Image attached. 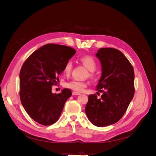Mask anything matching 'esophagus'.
I'll use <instances>...</instances> for the list:
<instances>
[{
	"instance_id": "obj_1",
	"label": "esophagus",
	"mask_w": 156,
	"mask_h": 156,
	"mask_svg": "<svg viewBox=\"0 0 156 156\" xmlns=\"http://www.w3.org/2000/svg\"><path fill=\"white\" fill-rule=\"evenodd\" d=\"M72 95L73 96H78V95H80V93H78V92H72Z\"/></svg>"
}]
</instances>
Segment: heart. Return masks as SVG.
<instances>
[{
	"mask_svg": "<svg viewBox=\"0 0 156 156\" xmlns=\"http://www.w3.org/2000/svg\"><path fill=\"white\" fill-rule=\"evenodd\" d=\"M80 61H81V63L85 66L88 70H89L90 73H89V77H93V72L95 71L97 67V64L96 60L92 56L90 55H85L83 56L80 58ZM73 67V64L71 60H68L65 64V66L64 68V72L68 75L72 72ZM87 87V84L86 83L82 82V81H79L77 80H72L68 83H66V87L68 88H69L72 90L76 92H83L84 89L86 88Z\"/></svg>",
	"mask_w": 156,
	"mask_h": 156,
	"instance_id": "1",
	"label": "heart"
}]
</instances>
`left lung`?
Segmentation results:
<instances>
[{
    "label": "left lung",
    "instance_id": "8db88e82",
    "mask_svg": "<svg viewBox=\"0 0 156 156\" xmlns=\"http://www.w3.org/2000/svg\"><path fill=\"white\" fill-rule=\"evenodd\" d=\"M96 56L102 68L96 90L103 94L99 99L96 94L88 96L85 112L92 124L105 127L124 116L134 96L135 75L129 61L119 50L101 48Z\"/></svg>",
    "mask_w": 156,
    "mask_h": 156
}]
</instances>
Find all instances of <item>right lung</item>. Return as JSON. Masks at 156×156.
<instances>
[{
  "instance_id": "right-lung-1",
  "label": "right lung",
  "mask_w": 156,
  "mask_h": 156,
  "mask_svg": "<svg viewBox=\"0 0 156 156\" xmlns=\"http://www.w3.org/2000/svg\"><path fill=\"white\" fill-rule=\"evenodd\" d=\"M76 51L70 47L49 44L35 51L23 64L20 73V96L25 110L40 124L57 121L72 91L65 88L52 93L68 61Z\"/></svg>"
}]
</instances>
